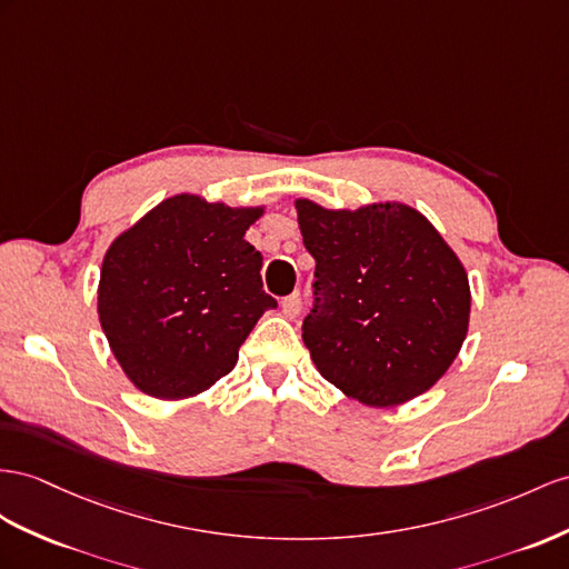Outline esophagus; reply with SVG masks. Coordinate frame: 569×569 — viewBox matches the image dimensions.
<instances>
[{
  "label": "esophagus",
  "instance_id": "obj_1",
  "mask_svg": "<svg viewBox=\"0 0 569 569\" xmlns=\"http://www.w3.org/2000/svg\"><path fill=\"white\" fill-rule=\"evenodd\" d=\"M281 310H283V315H286L288 319H296V317L300 315V310H302L300 293H293V296L283 298V302H281Z\"/></svg>",
  "mask_w": 569,
  "mask_h": 569
}]
</instances>
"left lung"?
<instances>
[{"mask_svg": "<svg viewBox=\"0 0 569 569\" xmlns=\"http://www.w3.org/2000/svg\"><path fill=\"white\" fill-rule=\"evenodd\" d=\"M296 211L317 261V305L302 322L317 372L370 409L426 395L469 333L471 286L457 252L401 201L327 209L300 197Z\"/></svg>", "mask_w": 569, "mask_h": 569, "instance_id": "obj_1", "label": "left lung"}]
</instances>
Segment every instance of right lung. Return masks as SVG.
Here are the masks:
<instances>
[{
    "label": "right lung",
    "instance_id": "obj_1",
    "mask_svg": "<svg viewBox=\"0 0 569 569\" xmlns=\"http://www.w3.org/2000/svg\"><path fill=\"white\" fill-rule=\"evenodd\" d=\"M267 207L172 194L108 247L98 319L127 380L160 401L211 389L238 362L259 317L261 254L244 232Z\"/></svg>",
    "mask_w": 569,
    "mask_h": 569
}]
</instances>
